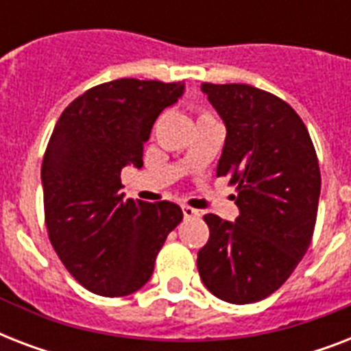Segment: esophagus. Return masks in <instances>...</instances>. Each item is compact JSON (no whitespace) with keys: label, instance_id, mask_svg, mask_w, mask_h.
Wrapping results in <instances>:
<instances>
[{"label":"esophagus","instance_id":"34e87169","mask_svg":"<svg viewBox=\"0 0 351 351\" xmlns=\"http://www.w3.org/2000/svg\"><path fill=\"white\" fill-rule=\"evenodd\" d=\"M182 213H184V219L186 220L198 219V217H200V211H198V209L189 208V206H182Z\"/></svg>","mask_w":351,"mask_h":351}]
</instances>
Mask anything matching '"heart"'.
Listing matches in <instances>:
<instances>
[{
	"instance_id": "heart-1",
	"label": "heart",
	"mask_w": 351,
	"mask_h": 351,
	"mask_svg": "<svg viewBox=\"0 0 351 351\" xmlns=\"http://www.w3.org/2000/svg\"><path fill=\"white\" fill-rule=\"evenodd\" d=\"M211 117V114H209V112H202V114H200V117H198V120H200V118H209Z\"/></svg>"
}]
</instances>
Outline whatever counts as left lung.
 Masks as SVG:
<instances>
[{"mask_svg":"<svg viewBox=\"0 0 351 351\" xmlns=\"http://www.w3.org/2000/svg\"><path fill=\"white\" fill-rule=\"evenodd\" d=\"M224 120L217 176L234 186L233 224L204 217L209 240L198 251L206 288L231 304L277 291L310 247L321 195V169L304 121L293 107L245 84H202Z\"/></svg>","mask_w":351,"mask_h":351,"instance_id":"obj_1","label":"left lung"}]
</instances>
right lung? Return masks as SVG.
Wrapping results in <instances>:
<instances>
[{
	"label": "right lung",
	"mask_w": 351,
	"mask_h": 351,
	"mask_svg": "<svg viewBox=\"0 0 351 351\" xmlns=\"http://www.w3.org/2000/svg\"><path fill=\"white\" fill-rule=\"evenodd\" d=\"M184 84L121 78L90 87L54 125L41 164L47 234L85 289L125 297L147 282L184 215L173 202L123 198L120 173L142 167L143 143Z\"/></svg>",
	"instance_id": "obj_1"
}]
</instances>
